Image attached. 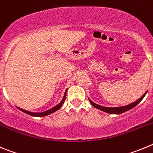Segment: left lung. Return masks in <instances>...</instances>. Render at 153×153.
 <instances>
[{
    "label": "left lung",
    "instance_id": "1",
    "mask_svg": "<svg viewBox=\"0 0 153 153\" xmlns=\"http://www.w3.org/2000/svg\"><path fill=\"white\" fill-rule=\"evenodd\" d=\"M146 93L147 92H146V93L143 95V97H140V98L138 100H136V102H132V103L129 104V105H127V106H122V107H105V106H100V105H97V104L94 103V102H92L90 100H90V103L92 104V106H94V107L97 108V109H100V110H102V111L106 112V113H111V114H120V113H123L126 111H128V110H129V109L135 107L136 105H138V104L141 102L142 100L144 98V97L146 96Z\"/></svg>",
    "mask_w": 153,
    "mask_h": 153
}]
</instances>
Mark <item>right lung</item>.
Masks as SVG:
<instances>
[{
    "label": "right lung",
    "instance_id": "right-lung-1",
    "mask_svg": "<svg viewBox=\"0 0 153 153\" xmlns=\"http://www.w3.org/2000/svg\"><path fill=\"white\" fill-rule=\"evenodd\" d=\"M66 94H67V90H66V92H65L63 100H62V101L60 102V103L58 104V105H56V106H54V107H53L52 109H49V110H47V111H45V112H43V113H32V112H29V111H27V110H25V109H21V108H18V107L17 108H18V109H20L21 111L24 112V113H27V114L30 115V116H32V117H45V116H47V115H50V114H51V113H54V112H56V110H58V109L61 108V106H63V102H64V101H65V99H66Z\"/></svg>",
    "mask_w": 153,
    "mask_h": 153
}]
</instances>
